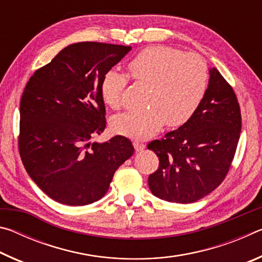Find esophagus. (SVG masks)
Listing matches in <instances>:
<instances>
[{
    "mask_svg": "<svg viewBox=\"0 0 262 262\" xmlns=\"http://www.w3.org/2000/svg\"><path fill=\"white\" fill-rule=\"evenodd\" d=\"M134 148L136 151H142L145 148V144L142 143V142H139V141H135L134 142Z\"/></svg>",
    "mask_w": 262,
    "mask_h": 262,
    "instance_id": "esophagus-1",
    "label": "esophagus"
}]
</instances>
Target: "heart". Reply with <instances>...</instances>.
Listing matches in <instances>:
<instances>
[{"mask_svg":"<svg viewBox=\"0 0 262 262\" xmlns=\"http://www.w3.org/2000/svg\"><path fill=\"white\" fill-rule=\"evenodd\" d=\"M136 82L150 84L148 107L115 117L112 128L117 134L145 140L164 123L178 127L187 122L200 107L208 88V68L200 56L179 48L154 45L144 48L128 63ZM128 77L111 69L100 84L101 97L112 108L122 104Z\"/></svg>","mask_w":262,"mask_h":262,"instance_id":"b5f03b06","label":"heart"}]
</instances>
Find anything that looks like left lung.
I'll use <instances>...</instances> for the list:
<instances>
[{
	"mask_svg": "<svg viewBox=\"0 0 262 262\" xmlns=\"http://www.w3.org/2000/svg\"><path fill=\"white\" fill-rule=\"evenodd\" d=\"M209 75L206 96L193 117L148 144L159 157L149 188L162 200H200L219 187L231 166L242 130L241 107L219 70L211 68Z\"/></svg>",
	"mask_w": 262,
	"mask_h": 262,
	"instance_id": "1",
	"label": "left lung"
}]
</instances>
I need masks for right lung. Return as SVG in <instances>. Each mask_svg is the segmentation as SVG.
<instances>
[{
    "instance_id": "obj_1",
    "label": "right lung",
    "mask_w": 262,
    "mask_h": 262,
    "mask_svg": "<svg viewBox=\"0 0 262 262\" xmlns=\"http://www.w3.org/2000/svg\"><path fill=\"white\" fill-rule=\"evenodd\" d=\"M130 50L95 41L73 43L39 68L24 89L21 162L38 187L62 205L98 201L114 172L134 154L132 142L121 135L91 142L106 127L101 79Z\"/></svg>"
}]
</instances>
